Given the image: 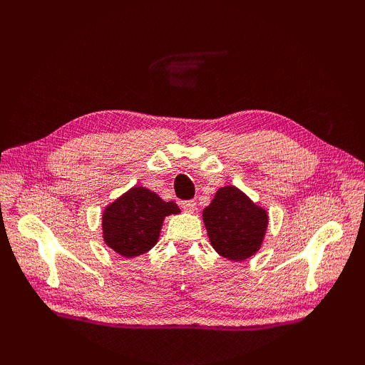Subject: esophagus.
Segmentation results:
<instances>
[{"label":"esophagus","mask_w":365,"mask_h":365,"mask_svg":"<svg viewBox=\"0 0 365 365\" xmlns=\"http://www.w3.org/2000/svg\"><path fill=\"white\" fill-rule=\"evenodd\" d=\"M182 210L187 213H195L196 212V202L195 201H184L182 202Z\"/></svg>","instance_id":"34e87169"}]
</instances>
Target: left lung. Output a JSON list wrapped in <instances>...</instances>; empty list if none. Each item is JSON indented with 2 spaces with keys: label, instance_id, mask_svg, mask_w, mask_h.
Masks as SVG:
<instances>
[{
  "label": "left lung",
  "instance_id": "left-lung-1",
  "mask_svg": "<svg viewBox=\"0 0 365 365\" xmlns=\"http://www.w3.org/2000/svg\"><path fill=\"white\" fill-rule=\"evenodd\" d=\"M202 219L210 244L220 256L242 262L256 254L267 233V210L254 204L235 185L219 189L204 208Z\"/></svg>",
  "mask_w": 365,
  "mask_h": 365
}]
</instances>
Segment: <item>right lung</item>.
Masks as SVG:
<instances>
[{"instance_id": "obj_1", "label": "right lung", "mask_w": 365, "mask_h": 365, "mask_svg": "<svg viewBox=\"0 0 365 365\" xmlns=\"http://www.w3.org/2000/svg\"><path fill=\"white\" fill-rule=\"evenodd\" d=\"M180 212L173 201H163L146 187H132L105 208V244L126 259L137 257L157 244L164 217Z\"/></svg>"}]
</instances>
